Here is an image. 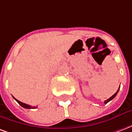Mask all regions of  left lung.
<instances>
[{
  "mask_svg": "<svg viewBox=\"0 0 132 132\" xmlns=\"http://www.w3.org/2000/svg\"><path fill=\"white\" fill-rule=\"evenodd\" d=\"M119 89H118V90H117V91L116 93H114V94L113 95H112V97H110V98H109V99L107 100H105V102H105V104H107V103H108V102H110V100H112L113 99L114 97H115V96H116L117 94V93H118V92H119Z\"/></svg>",
  "mask_w": 132,
  "mask_h": 132,
  "instance_id": "left-lung-1",
  "label": "left lung"
}]
</instances>
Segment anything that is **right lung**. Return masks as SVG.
<instances>
[{
  "label": "right lung",
  "mask_w": 132,
  "mask_h": 132,
  "mask_svg": "<svg viewBox=\"0 0 132 132\" xmlns=\"http://www.w3.org/2000/svg\"><path fill=\"white\" fill-rule=\"evenodd\" d=\"M13 98L16 101L18 102L19 104L21 105L22 108H26V109H35V108H37V107H32V106H30V105H27V104H25V103H23V102H20V101H19V100H17V99H15V97H13Z\"/></svg>",
  "instance_id": "1"
}]
</instances>
